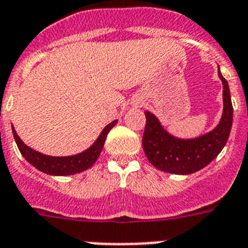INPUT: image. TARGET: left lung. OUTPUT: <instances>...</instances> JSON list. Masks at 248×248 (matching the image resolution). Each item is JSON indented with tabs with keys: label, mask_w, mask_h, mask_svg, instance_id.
<instances>
[{
	"label": "left lung",
	"mask_w": 248,
	"mask_h": 248,
	"mask_svg": "<svg viewBox=\"0 0 248 248\" xmlns=\"http://www.w3.org/2000/svg\"><path fill=\"white\" fill-rule=\"evenodd\" d=\"M218 77L222 81L223 111L214 130L193 139H181L166 130L160 120L145 111L146 127L142 139L148 161L163 172L173 175H191L208 165L225 147L233 120V107L228 83L218 66Z\"/></svg>",
	"instance_id": "8db88e82"
}]
</instances>
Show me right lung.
Segmentation results:
<instances>
[{
	"label": "right lung",
	"instance_id": "add662e5",
	"mask_svg": "<svg viewBox=\"0 0 248 248\" xmlns=\"http://www.w3.org/2000/svg\"><path fill=\"white\" fill-rule=\"evenodd\" d=\"M116 124H117V120L107 124L101 131L100 136L87 150L82 151L79 154L72 155V156H48V155L41 154L38 151L26 145L25 142L18 137L14 126H12V133H14L15 141H16L21 155L25 157L27 162L31 163L38 171L51 176H70L86 171L97 161L103 145H105V141H106L107 135L112 127L116 126Z\"/></svg>",
	"mask_w": 248,
	"mask_h": 248
}]
</instances>
